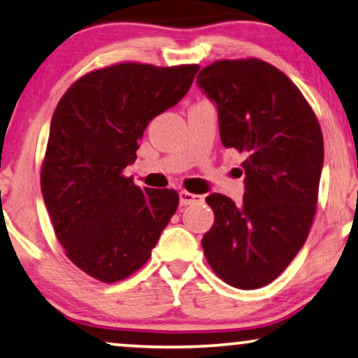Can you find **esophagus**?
<instances>
[{
  "mask_svg": "<svg viewBox=\"0 0 358 358\" xmlns=\"http://www.w3.org/2000/svg\"><path fill=\"white\" fill-rule=\"evenodd\" d=\"M179 199H180V205H192V203L202 202V200H203L202 195L187 192V190H180Z\"/></svg>",
  "mask_w": 358,
  "mask_h": 358,
  "instance_id": "obj_1",
  "label": "esophagus"
}]
</instances>
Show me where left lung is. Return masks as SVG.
Here are the masks:
<instances>
[{
	"label": "left lung",
	"mask_w": 358,
	"mask_h": 358,
	"mask_svg": "<svg viewBox=\"0 0 358 358\" xmlns=\"http://www.w3.org/2000/svg\"><path fill=\"white\" fill-rule=\"evenodd\" d=\"M197 85L217 104L224 148L246 155L243 203L208 195L215 223L202 248L228 285L254 290L285 271L305 244L316 213L324 143L300 90L259 58L218 60Z\"/></svg>",
	"instance_id": "1"
}]
</instances>
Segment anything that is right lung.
<instances>
[{"label":"right lung","instance_id":"obj_1","mask_svg":"<svg viewBox=\"0 0 358 358\" xmlns=\"http://www.w3.org/2000/svg\"><path fill=\"white\" fill-rule=\"evenodd\" d=\"M199 65L117 63L81 76L53 112L41 187L68 259L104 283L138 271L176 213L173 189H140L124 169L146 125L187 94Z\"/></svg>","mask_w":358,"mask_h":358}]
</instances>
